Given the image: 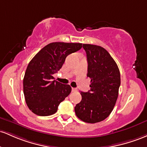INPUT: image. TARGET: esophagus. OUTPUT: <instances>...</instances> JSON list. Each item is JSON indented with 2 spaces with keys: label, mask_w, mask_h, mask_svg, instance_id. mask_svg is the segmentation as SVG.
Masks as SVG:
<instances>
[{
  "label": "esophagus",
  "mask_w": 147,
  "mask_h": 147,
  "mask_svg": "<svg viewBox=\"0 0 147 147\" xmlns=\"http://www.w3.org/2000/svg\"><path fill=\"white\" fill-rule=\"evenodd\" d=\"M78 90L76 88H72V92H77Z\"/></svg>",
  "instance_id": "34e87169"
}]
</instances>
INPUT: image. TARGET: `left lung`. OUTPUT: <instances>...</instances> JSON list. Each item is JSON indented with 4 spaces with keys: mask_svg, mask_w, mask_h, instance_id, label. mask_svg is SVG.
<instances>
[{
    "mask_svg": "<svg viewBox=\"0 0 147 147\" xmlns=\"http://www.w3.org/2000/svg\"><path fill=\"white\" fill-rule=\"evenodd\" d=\"M82 48L87 54V76L91 79V85L89 92H80L82 100L74 110L80 120L94 123L104 120L113 111L121 84L120 72L103 47L84 44Z\"/></svg>",
    "mask_w": 147,
    "mask_h": 147,
    "instance_id": "left-lung-1",
    "label": "left lung"
}]
</instances>
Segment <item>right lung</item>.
I'll return each instance as SVG.
<instances>
[{"mask_svg":"<svg viewBox=\"0 0 147 147\" xmlns=\"http://www.w3.org/2000/svg\"><path fill=\"white\" fill-rule=\"evenodd\" d=\"M81 48L80 43L53 42L41 49L29 62L24 78V94L32 113L49 116L57 112L71 87L56 81L53 75L62 68L67 55Z\"/></svg>","mask_w":147,"mask_h":147,"instance_id":"obj_1","label":"right lung"}]
</instances>
